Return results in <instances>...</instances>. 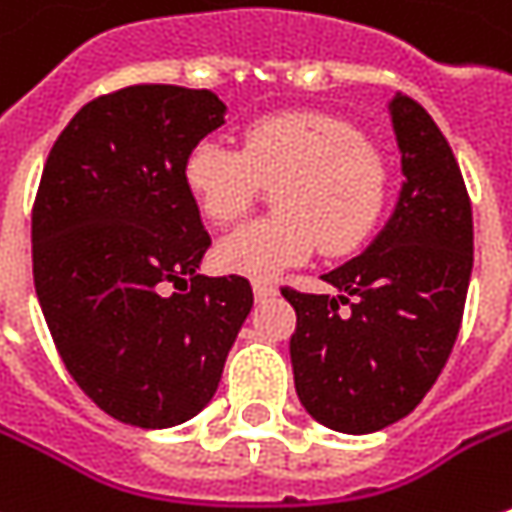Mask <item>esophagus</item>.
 Masks as SVG:
<instances>
[{"label":"esophagus","instance_id":"34e87169","mask_svg":"<svg viewBox=\"0 0 512 512\" xmlns=\"http://www.w3.org/2000/svg\"><path fill=\"white\" fill-rule=\"evenodd\" d=\"M252 289H255V298L257 300H263V298H269V295H275V283H272V280H263V278L252 280Z\"/></svg>","mask_w":512,"mask_h":512}]
</instances>
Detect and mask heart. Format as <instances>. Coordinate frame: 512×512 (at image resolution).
Segmentation results:
<instances>
[{
  "label": "heart",
  "instance_id": "heart-1",
  "mask_svg": "<svg viewBox=\"0 0 512 512\" xmlns=\"http://www.w3.org/2000/svg\"><path fill=\"white\" fill-rule=\"evenodd\" d=\"M183 180L217 226L240 220L263 186L278 183V214L240 226L217 246L223 269L263 280L303 263L318 243L326 255L358 249L389 200L384 154L355 125L321 111L260 117L243 131L240 148L200 140L186 154Z\"/></svg>",
  "mask_w": 512,
  "mask_h": 512
}]
</instances>
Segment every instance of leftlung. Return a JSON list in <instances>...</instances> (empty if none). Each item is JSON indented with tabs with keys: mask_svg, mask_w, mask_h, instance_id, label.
<instances>
[{
	"mask_svg": "<svg viewBox=\"0 0 512 512\" xmlns=\"http://www.w3.org/2000/svg\"><path fill=\"white\" fill-rule=\"evenodd\" d=\"M389 114L407 180L384 232L323 275L338 298L280 289L298 315L300 404L338 433L384 430L421 404L453 352L473 272V209L453 148L407 94Z\"/></svg>",
	"mask_w": 512,
	"mask_h": 512,
	"instance_id": "1",
	"label": "left lung"
}]
</instances>
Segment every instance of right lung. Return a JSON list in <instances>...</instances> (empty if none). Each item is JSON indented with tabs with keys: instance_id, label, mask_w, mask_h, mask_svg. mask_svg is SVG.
Masks as SVG:
<instances>
[{
	"instance_id": "right-lung-1",
	"label": "right lung",
	"mask_w": 512,
	"mask_h": 512,
	"mask_svg": "<svg viewBox=\"0 0 512 512\" xmlns=\"http://www.w3.org/2000/svg\"><path fill=\"white\" fill-rule=\"evenodd\" d=\"M223 114L206 88L128 85L82 105L42 168L36 298L79 389L131 427H174L212 401L255 300L240 275H197L212 237L183 163Z\"/></svg>"
}]
</instances>
